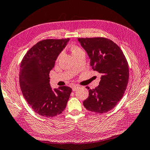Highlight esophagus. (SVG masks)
I'll use <instances>...</instances> for the list:
<instances>
[{
  "label": "esophagus",
  "instance_id": "1",
  "mask_svg": "<svg viewBox=\"0 0 150 150\" xmlns=\"http://www.w3.org/2000/svg\"><path fill=\"white\" fill-rule=\"evenodd\" d=\"M78 86H72V91H76V90H77L78 89Z\"/></svg>",
  "mask_w": 150,
  "mask_h": 150
}]
</instances>
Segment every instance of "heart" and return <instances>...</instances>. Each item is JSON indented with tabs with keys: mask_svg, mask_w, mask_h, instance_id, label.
I'll return each instance as SVG.
<instances>
[{
	"mask_svg": "<svg viewBox=\"0 0 150 150\" xmlns=\"http://www.w3.org/2000/svg\"><path fill=\"white\" fill-rule=\"evenodd\" d=\"M71 51L72 52L73 55H74L76 54H77V53H79L80 52H83V51L81 50L80 47H78L77 46H72L71 47Z\"/></svg>",
	"mask_w": 150,
	"mask_h": 150,
	"instance_id": "obj_1",
	"label": "heart"
}]
</instances>
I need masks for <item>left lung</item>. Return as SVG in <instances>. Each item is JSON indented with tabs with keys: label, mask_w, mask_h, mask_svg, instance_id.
<instances>
[{
	"label": "left lung",
	"mask_w": 150,
	"mask_h": 150,
	"mask_svg": "<svg viewBox=\"0 0 150 150\" xmlns=\"http://www.w3.org/2000/svg\"><path fill=\"white\" fill-rule=\"evenodd\" d=\"M86 51L93 70L102 74L98 86L89 89L83 106L89 111L103 114L116 106L127 86L129 71L122 50L110 39L103 37L79 38Z\"/></svg>",
	"instance_id": "obj_1"
}]
</instances>
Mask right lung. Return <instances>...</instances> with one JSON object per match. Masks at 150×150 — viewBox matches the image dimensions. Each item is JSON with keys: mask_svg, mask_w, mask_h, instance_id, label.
<instances>
[{"mask_svg": "<svg viewBox=\"0 0 150 150\" xmlns=\"http://www.w3.org/2000/svg\"><path fill=\"white\" fill-rule=\"evenodd\" d=\"M70 38L46 39L36 43L23 58L19 72V85L25 100L42 116L51 117L65 109L72 89L68 86L53 90L50 72L58 55Z\"/></svg>", "mask_w": 150, "mask_h": 150, "instance_id": "right-lung-1", "label": "right lung"}]
</instances>
